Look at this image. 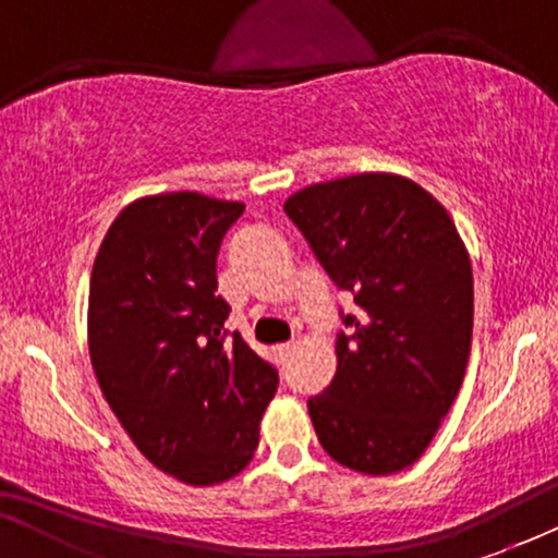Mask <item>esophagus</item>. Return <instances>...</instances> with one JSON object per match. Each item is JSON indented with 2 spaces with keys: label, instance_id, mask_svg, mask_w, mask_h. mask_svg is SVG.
Here are the masks:
<instances>
[{
  "label": "esophagus",
  "instance_id": "1",
  "mask_svg": "<svg viewBox=\"0 0 558 558\" xmlns=\"http://www.w3.org/2000/svg\"><path fill=\"white\" fill-rule=\"evenodd\" d=\"M272 351L280 356V360H286V356L293 351V343H291V341H288V343H278Z\"/></svg>",
  "mask_w": 558,
  "mask_h": 558
}]
</instances>
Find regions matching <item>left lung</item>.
Segmentation results:
<instances>
[{
  "label": "left lung",
  "mask_w": 558,
  "mask_h": 558,
  "mask_svg": "<svg viewBox=\"0 0 558 558\" xmlns=\"http://www.w3.org/2000/svg\"><path fill=\"white\" fill-rule=\"evenodd\" d=\"M356 310L338 369L306 401L319 444L349 470L393 475L430 446L462 388L472 345V265L444 204L409 178L362 172L283 204Z\"/></svg>",
  "instance_id": "left-lung-1"
}]
</instances>
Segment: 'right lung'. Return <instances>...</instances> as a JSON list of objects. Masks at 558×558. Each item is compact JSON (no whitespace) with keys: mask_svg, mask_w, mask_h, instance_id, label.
<instances>
[{"mask_svg":"<svg viewBox=\"0 0 558 558\" xmlns=\"http://www.w3.org/2000/svg\"><path fill=\"white\" fill-rule=\"evenodd\" d=\"M241 202L196 191L114 217L88 288V354L107 403L157 470L226 483L252 462L278 369L228 332L217 254Z\"/></svg>","mask_w":558,"mask_h":558,"instance_id":"1","label":"right lung"}]
</instances>
